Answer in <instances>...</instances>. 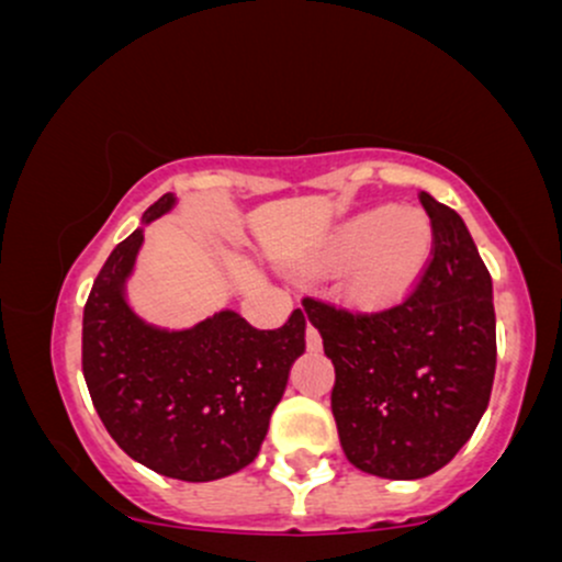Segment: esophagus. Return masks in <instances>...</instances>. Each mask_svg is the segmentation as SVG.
<instances>
[{"mask_svg": "<svg viewBox=\"0 0 562 562\" xmlns=\"http://www.w3.org/2000/svg\"><path fill=\"white\" fill-rule=\"evenodd\" d=\"M306 346L308 351H319L322 348V335L314 325H306Z\"/></svg>", "mask_w": 562, "mask_h": 562, "instance_id": "1", "label": "esophagus"}]
</instances>
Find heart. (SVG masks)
I'll return each mask as SVG.
<instances>
[{
	"label": "heart",
	"instance_id": "1",
	"mask_svg": "<svg viewBox=\"0 0 562 562\" xmlns=\"http://www.w3.org/2000/svg\"><path fill=\"white\" fill-rule=\"evenodd\" d=\"M430 254V222L423 211L375 205L340 227L322 261L348 269V285L367 303H391L417 280Z\"/></svg>",
	"mask_w": 562,
	"mask_h": 562
}]
</instances>
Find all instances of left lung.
<instances>
[{"label": "left lung", "mask_w": 562, "mask_h": 562, "mask_svg": "<svg viewBox=\"0 0 562 562\" xmlns=\"http://www.w3.org/2000/svg\"><path fill=\"white\" fill-rule=\"evenodd\" d=\"M430 259L402 301L353 312L306 295V317L333 359V417L348 462L393 481L425 479L470 436L492 396V274L449 205L420 192Z\"/></svg>", "instance_id": "obj_1"}]
</instances>
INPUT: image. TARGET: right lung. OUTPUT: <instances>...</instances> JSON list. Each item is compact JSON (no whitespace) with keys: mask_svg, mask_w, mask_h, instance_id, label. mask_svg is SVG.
Listing matches in <instances>:
<instances>
[{"mask_svg":"<svg viewBox=\"0 0 562 562\" xmlns=\"http://www.w3.org/2000/svg\"><path fill=\"white\" fill-rule=\"evenodd\" d=\"M173 205L164 195L153 222ZM142 245L113 248L83 306L81 370L113 441L132 460L179 481H216L256 460L269 417L306 348L301 308L277 330L218 312L190 330H158L128 308L124 285Z\"/></svg>","mask_w":562,"mask_h":562,"instance_id":"right-lung-1","label":"right lung"}]
</instances>
